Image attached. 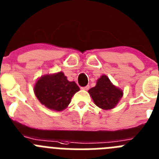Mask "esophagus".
<instances>
[{"mask_svg": "<svg viewBox=\"0 0 159 159\" xmlns=\"http://www.w3.org/2000/svg\"><path fill=\"white\" fill-rule=\"evenodd\" d=\"M89 88H90V87L88 85V86L84 87V88H82V89H83V90H88V89H89Z\"/></svg>", "mask_w": 159, "mask_h": 159, "instance_id": "obj_1", "label": "esophagus"}]
</instances>
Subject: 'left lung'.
<instances>
[{
	"label": "left lung",
	"mask_w": 159,
	"mask_h": 159,
	"mask_svg": "<svg viewBox=\"0 0 159 159\" xmlns=\"http://www.w3.org/2000/svg\"><path fill=\"white\" fill-rule=\"evenodd\" d=\"M88 93L95 104L102 110L116 107L123 95V90L115 86L105 75L97 80L96 85L89 89Z\"/></svg>",
	"instance_id": "1"
}]
</instances>
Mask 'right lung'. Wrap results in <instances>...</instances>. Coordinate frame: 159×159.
Here are the masks:
<instances>
[{
	"instance_id": "obj_1",
	"label": "right lung",
	"mask_w": 159,
	"mask_h": 159,
	"mask_svg": "<svg viewBox=\"0 0 159 159\" xmlns=\"http://www.w3.org/2000/svg\"><path fill=\"white\" fill-rule=\"evenodd\" d=\"M34 93L42 105L52 111H61L67 107L80 88L74 81L67 80L64 72L46 74L36 80Z\"/></svg>"
}]
</instances>
